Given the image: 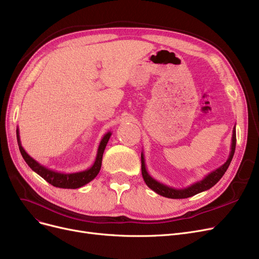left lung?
<instances>
[{
    "label": "left lung",
    "instance_id": "left-lung-1",
    "mask_svg": "<svg viewBox=\"0 0 259 259\" xmlns=\"http://www.w3.org/2000/svg\"><path fill=\"white\" fill-rule=\"evenodd\" d=\"M235 148H236V127L233 129V134H232V143H231V151L230 155L228 157L227 162L220 167H218L217 169L210 171L208 175H206L201 181H198L192 185H189L184 188H174L168 185H165L159 181H156L155 179H153L146 169V164H145V156L144 153H141V160H142V175L145 183L147 184L149 188H151L153 192H155L157 195H161L166 198H170V199H185L193 197L199 193L204 192V190H207L211 188L213 185L217 184L219 180L222 178V176L226 174L227 169L229 168L232 159L235 153Z\"/></svg>",
    "mask_w": 259,
    "mask_h": 259
}]
</instances>
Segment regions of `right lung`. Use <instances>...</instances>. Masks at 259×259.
<instances>
[{
  "instance_id": "1",
  "label": "right lung",
  "mask_w": 259,
  "mask_h": 259,
  "mask_svg": "<svg viewBox=\"0 0 259 259\" xmlns=\"http://www.w3.org/2000/svg\"><path fill=\"white\" fill-rule=\"evenodd\" d=\"M111 134H112L111 131L107 132L103 137L102 141H100L98 149H97L96 159H95L93 165L85 170L72 172V174H65V172H60L57 170L51 169V168L43 166L40 163H38L35 159H32V157L24 150V148L22 147L19 129H17V141H18V146H19V149H20L22 156H23V159L26 162V164L31 168L33 171L37 172L40 177H42L44 180H46L47 182H49L50 184H52L55 187L75 189V188H79V187L88 184L89 182H91L92 180L95 179L96 176L98 175V172L100 170V167H102L103 154H104L105 148L109 142Z\"/></svg>"
}]
</instances>
